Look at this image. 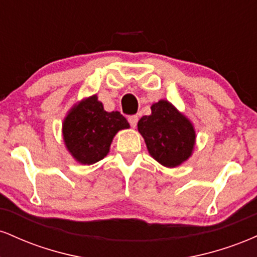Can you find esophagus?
Segmentation results:
<instances>
[{"mask_svg":"<svg viewBox=\"0 0 257 257\" xmlns=\"http://www.w3.org/2000/svg\"><path fill=\"white\" fill-rule=\"evenodd\" d=\"M128 120H129V123H131V125L133 126V128H135V126H137V124H138L139 117L138 116H131L128 118Z\"/></svg>","mask_w":257,"mask_h":257,"instance_id":"1","label":"esophagus"}]
</instances>
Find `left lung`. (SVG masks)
Returning a JSON list of instances; mask_svg holds the SVG:
<instances>
[{
  "mask_svg": "<svg viewBox=\"0 0 257 257\" xmlns=\"http://www.w3.org/2000/svg\"><path fill=\"white\" fill-rule=\"evenodd\" d=\"M151 114L141 117L138 131L145 140L149 153L168 168L178 167L192 155L196 132L191 120L167 100L151 106Z\"/></svg>",
  "mask_w": 257,
  "mask_h": 257,
  "instance_id": "1",
  "label": "left lung"
}]
</instances>
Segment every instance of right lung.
<instances>
[{"mask_svg":"<svg viewBox=\"0 0 257 257\" xmlns=\"http://www.w3.org/2000/svg\"><path fill=\"white\" fill-rule=\"evenodd\" d=\"M129 123L118 111L107 112L93 95L69 111L63 123L67 151L81 164H94L106 157L113 137Z\"/></svg>","mask_w":257,"mask_h":257,"instance_id":"right-lung-1","label":"right lung"}]
</instances>
